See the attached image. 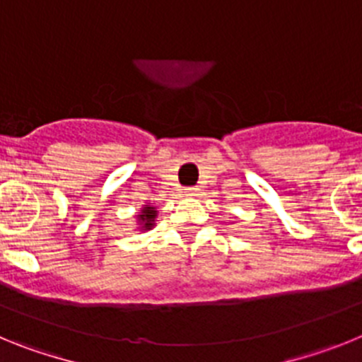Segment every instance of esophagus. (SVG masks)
<instances>
[{
	"instance_id": "obj_1",
	"label": "esophagus",
	"mask_w": 362,
	"mask_h": 362,
	"mask_svg": "<svg viewBox=\"0 0 362 362\" xmlns=\"http://www.w3.org/2000/svg\"><path fill=\"white\" fill-rule=\"evenodd\" d=\"M185 196H187V197H197V196H199V188H196V187L187 188V190H185Z\"/></svg>"
}]
</instances>
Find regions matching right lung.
Listing matches in <instances>:
<instances>
[{
  "label": "right lung",
  "instance_id": "obj_1",
  "mask_svg": "<svg viewBox=\"0 0 362 362\" xmlns=\"http://www.w3.org/2000/svg\"><path fill=\"white\" fill-rule=\"evenodd\" d=\"M158 214V209H156L152 203L143 204L141 209H139V212L136 214V230H139V232H148V230H152L153 226H156Z\"/></svg>",
  "mask_w": 362,
  "mask_h": 362
}]
</instances>
